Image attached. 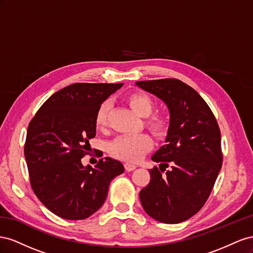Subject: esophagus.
<instances>
[{
    "label": "esophagus",
    "mask_w": 253,
    "mask_h": 253,
    "mask_svg": "<svg viewBox=\"0 0 253 253\" xmlns=\"http://www.w3.org/2000/svg\"><path fill=\"white\" fill-rule=\"evenodd\" d=\"M124 167H125V169H126L127 171H131V170H133V169H136V165L131 164V163H125Z\"/></svg>",
    "instance_id": "34e87169"
}]
</instances>
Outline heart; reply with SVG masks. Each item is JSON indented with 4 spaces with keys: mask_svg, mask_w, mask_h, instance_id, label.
<instances>
[{
    "mask_svg": "<svg viewBox=\"0 0 253 253\" xmlns=\"http://www.w3.org/2000/svg\"><path fill=\"white\" fill-rule=\"evenodd\" d=\"M127 103L131 109L141 118H146L153 110V100L144 93H132L128 95ZM109 105L104 103L98 108L95 117V124L98 129H104L107 124V115ZM146 126L156 134H163L168 129L169 120L165 115L154 114L145 122ZM153 146V141L147 134L121 135L109 144V154L126 162H135L145 155Z\"/></svg>",
    "mask_w": 253,
    "mask_h": 253,
    "instance_id": "heart-1",
    "label": "heart"
}]
</instances>
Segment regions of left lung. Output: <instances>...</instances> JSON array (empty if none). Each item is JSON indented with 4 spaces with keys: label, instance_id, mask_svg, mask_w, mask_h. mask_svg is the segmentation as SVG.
I'll return each instance as SVG.
<instances>
[{
    "label": "left lung",
    "instance_id": "obj_1",
    "mask_svg": "<svg viewBox=\"0 0 253 253\" xmlns=\"http://www.w3.org/2000/svg\"><path fill=\"white\" fill-rule=\"evenodd\" d=\"M135 85L160 98L169 113L165 144L151 156L164 169L149 170L150 181L140 192L142 207L160 222H182L203 208L219 174L218 124L204 98L178 79L143 81ZM169 165L171 169L162 174Z\"/></svg>",
    "mask_w": 253,
    "mask_h": 253
}]
</instances>
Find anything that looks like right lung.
<instances>
[{
	"mask_svg": "<svg viewBox=\"0 0 253 253\" xmlns=\"http://www.w3.org/2000/svg\"><path fill=\"white\" fill-rule=\"evenodd\" d=\"M123 84H70L50 96L28 125L24 156L36 196L61 218L89 217L105 203L124 165L110 157L94 168L82 158L96 134L98 108Z\"/></svg>",
	"mask_w": 253,
	"mask_h": 253,
	"instance_id": "obj_1",
	"label": "right lung"
}]
</instances>
